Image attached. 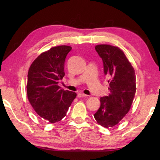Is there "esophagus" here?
<instances>
[{"label":"esophagus","instance_id":"esophagus-1","mask_svg":"<svg viewBox=\"0 0 160 160\" xmlns=\"http://www.w3.org/2000/svg\"><path fill=\"white\" fill-rule=\"evenodd\" d=\"M78 97H88V95H86V94H83V93H78Z\"/></svg>","mask_w":160,"mask_h":160}]
</instances>
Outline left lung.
<instances>
[{"mask_svg": "<svg viewBox=\"0 0 160 160\" xmlns=\"http://www.w3.org/2000/svg\"><path fill=\"white\" fill-rule=\"evenodd\" d=\"M95 50L102 59L110 92L100 98L101 105L94 117L99 125L109 128L118 124L131 109L136 92V77L133 67L118 47L100 44Z\"/></svg>", "mask_w": 160, "mask_h": 160, "instance_id": "left-lung-1", "label": "left lung"}]
</instances>
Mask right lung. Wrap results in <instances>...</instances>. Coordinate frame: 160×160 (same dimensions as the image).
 <instances>
[{
    "label": "right lung",
    "instance_id": "obj_1",
    "mask_svg": "<svg viewBox=\"0 0 160 160\" xmlns=\"http://www.w3.org/2000/svg\"><path fill=\"white\" fill-rule=\"evenodd\" d=\"M71 49L64 45L51 48L40 54L29 69V102L37 114L50 123L58 122L66 116L77 95L58 86L65 75V60Z\"/></svg>",
    "mask_w": 160,
    "mask_h": 160
}]
</instances>
